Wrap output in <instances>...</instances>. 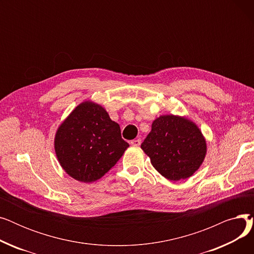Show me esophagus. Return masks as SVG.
I'll list each match as a JSON object with an SVG mask.
<instances>
[{"label": "esophagus", "instance_id": "obj_1", "mask_svg": "<svg viewBox=\"0 0 254 254\" xmlns=\"http://www.w3.org/2000/svg\"><path fill=\"white\" fill-rule=\"evenodd\" d=\"M141 144V140L140 139H135V140H131L130 141V145L131 146H140Z\"/></svg>", "mask_w": 254, "mask_h": 254}]
</instances>
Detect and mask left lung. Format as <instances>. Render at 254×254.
<instances>
[{"mask_svg": "<svg viewBox=\"0 0 254 254\" xmlns=\"http://www.w3.org/2000/svg\"><path fill=\"white\" fill-rule=\"evenodd\" d=\"M141 148L159 174L168 180L178 181L192 176L201 167L207 144L191 120L170 114L154 120Z\"/></svg>", "mask_w": 254, "mask_h": 254, "instance_id": "1", "label": "left lung"}]
</instances>
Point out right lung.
I'll return each mask as SVG.
<instances>
[{"instance_id":"right-lung-1","label":"right lung","mask_w":254,"mask_h":254,"mask_svg":"<svg viewBox=\"0 0 254 254\" xmlns=\"http://www.w3.org/2000/svg\"><path fill=\"white\" fill-rule=\"evenodd\" d=\"M128 143L120 127L99 104H79L59 127L55 150L66 174L80 182L102 178L123 156Z\"/></svg>"}]
</instances>
